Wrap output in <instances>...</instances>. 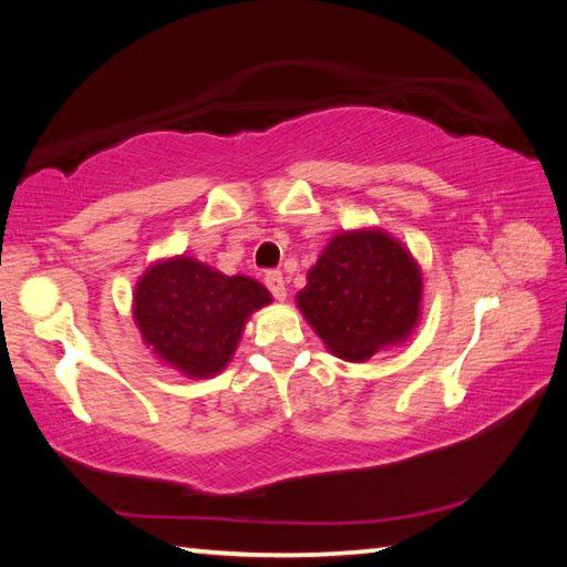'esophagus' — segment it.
Instances as JSON below:
<instances>
[{
  "instance_id": "esophagus-1",
  "label": "esophagus",
  "mask_w": 567,
  "mask_h": 567,
  "mask_svg": "<svg viewBox=\"0 0 567 567\" xmlns=\"http://www.w3.org/2000/svg\"><path fill=\"white\" fill-rule=\"evenodd\" d=\"M265 287L272 292L275 300H285V297H287V287H285V280H282V272L267 270L265 272Z\"/></svg>"
}]
</instances>
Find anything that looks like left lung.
<instances>
[{
  "label": "left lung",
  "mask_w": 567,
  "mask_h": 567,
  "mask_svg": "<svg viewBox=\"0 0 567 567\" xmlns=\"http://www.w3.org/2000/svg\"><path fill=\"white\" fill-rule=\"evenodd\" d=\"M415 260L375 229L338 235L307 275L297 305L324 344L362 362L408 338L420 315Z\"/></svg>",
  "instance_id": "1"
}]
</instances>
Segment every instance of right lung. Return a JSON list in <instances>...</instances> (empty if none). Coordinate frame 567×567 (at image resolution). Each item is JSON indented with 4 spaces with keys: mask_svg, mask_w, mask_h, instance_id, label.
Wrapping results in <instances>:
<instances>
[{
    "mask_svg": "<svg viewBox=\"0 0 567 567\" xmlns=\"http://www.w3.org/2000/svg\"><path fill=\"white\" fill-rule=\"evenodd\" d=\"M267 302L270 292L260 282L177 257L142 277L134 320L162 360L189 378H209L233 358L249 312Z\"/></svg>",
    "mask_w": 567,
    "mask_h": 567,
    "instance_id": "add662e5",
    "label": "right lung"
}]
</instances>
